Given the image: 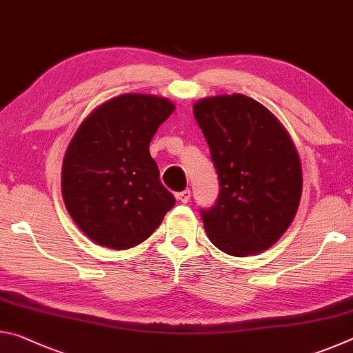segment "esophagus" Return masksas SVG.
I'll return each instance as SVG.
<instances>
[{
  "label": "esophagus",
  "instance_id": "1",
  "mask_svg": "<svg viewBox=\"0 0 353 353\" xmlns=\"http://www.w3.org/2000/svg\"><path fill=\"white\" fill-rule=\"evenodd\" d=\"M190 198H191L190 190H183V191H181V193H176V199L179 202H182V204H187V202L190 201Z\"/></svg>",
  "mask_w": 353,
  "mask_h": 353
}]
</instances>
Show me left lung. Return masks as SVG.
Segmentation results:
<instances>
[{
    "label": "left lung",
    "mask_w": 353,
    "mask_h": 353,
    "mask_svg": "<svg viewBox=\"0 0 353 353\" xmlns=\"http://www.w3.org/2000/svg\"><path fill=\"white\" fill-rule=\"evenodd\" d=\"M219 179V196L201 210L210 241L234 256L271 248L296 216L302 166L282 123L244 94L204 98L193 107Z\"/></svg>",
    "instance_id": "1"
}]
</instances>
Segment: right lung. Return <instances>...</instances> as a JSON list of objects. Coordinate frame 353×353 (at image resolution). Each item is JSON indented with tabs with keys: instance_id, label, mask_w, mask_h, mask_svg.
Instances as JSON below:
<instances>
[{
	"instance_id": "right-lung-1",
	"label": "right lung",
	"mask_w": 353,
	"mask_h": 353,
	"mask_svg": "<svg viewBox=\"0 0 353 353\" xmlns=\"http://www.w3.org/2000/svg\"><path fill=\"white\" fill-rule=\"evenodd\" d=\"M174 109L166 98L126 93L97 107L76 130L63 157L62 196L93 243L134 248L174 207L149 154L154 134Z\"/></svg>"
}]
</instances>
